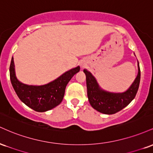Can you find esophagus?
I'll return each instance as SVG.
<instances>
[{"label": "esophagus", "mask_w": 153, "mask_h": 153, "mask_svg": "<svg viewBox=\"0 0 153 153\" xmlns=\"http://www.w3.org/2000/svg\"><path fill=\"white\" fill-rule=\"evenodd\" d=\"M85 64H84V63H82V64H81V67H82V68H83V67H85Z\"/></svg>", "instance_id": "34e87169"}]
</instances>
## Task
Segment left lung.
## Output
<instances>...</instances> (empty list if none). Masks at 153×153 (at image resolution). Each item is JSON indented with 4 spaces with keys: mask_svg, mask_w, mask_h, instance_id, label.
I'll list each match as a JSON object with an SVG mask.
<instances>
[{
    "mask_svg": "<svg viewBox=\"0 0 153 153\" xmlns=\"http://www.w3.org/2000/svg\"><path fill=\"white\" fill-rule=\"evenodd\" d=\"M138 73L136 78L127 91L123 93H111L99 86L92 73L86 69L83 72L86 76L87 94L91 106L105 114H114L119 111L134 99L140 81V69L137 62Z\"/></svg>",
    "mask_w": 153,
    "mask_h": 153,
    "instance_id": "left-lung-1",
    "label": "left lung"
}]
</instances>
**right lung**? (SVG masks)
<instances>
[{"label":"right lung","instance_id":"right-lung-1","mask_svg":"<svg viewBox=\"0 0 153 153\" xmlns=\"http://www.w3.org/2000/svg\"><path fill=\"white\" fill-rule=\"evenodd\" d=\"M10 78L19 99L29 108L38 112H45L62 102L66 85L73 75L80 71V67L65 72L53 81L42 85H26L16 78L13 57L10 65Z\"/></svg>","mask_w":153,"mask_h":153}]
</instances>
